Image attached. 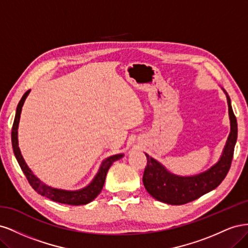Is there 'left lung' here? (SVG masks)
I'll list each match as a JSON object with an SVG mask.
<instances>
[{"label":"left lung","instance_id":"8db88e82","mask_svg":"<svg viewBox=\"0 0 248 248\" xmlns=\"http://www.w3.org/2000/svg\"><path fill=\"white\" fill-rule=\"evenodd\" d=\"M222 91L227 95L231 131L219 160L211 168L198 175L178 176L145 153L148 161L142 177V183L147 191L157 201L170 205H183L215 189L226 178L234 155L238 127L230 97L223 89Z\"/></svg>","mask_w":248,"mask_h":248}]
</instances>
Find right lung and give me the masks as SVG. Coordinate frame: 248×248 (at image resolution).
Segmentation results:
<instances>
[{
  "label": "right lung",
  "mask_w": 248,
  "mask_h": 248,
  "mask_svg": "<svg viewBox=\"0 0 248 248\" xmlns=\"http://www.w3.org/2000/svg\"><path fill=\"white\" fill-rule=\"evenodd\" d=\"M29 90L27 91L24 96L21 97L20 101L18 102V106L16 108V118H14V122L12 126V131H11V140H12V148H13V152L14 155H16V158L19 164V167L21 170L24 171V174L26 175L28 181L31 185L34 190L38 192L39 194L43 197H46L47 199L61 202V204H67V205H72V206H79V205H86L91 202L103 188L104 181H106V177L108 174V170L110 168V166L114 163L116 160L121 159L124 156V154H116L108 157V158L104 159L101 162V166L98 170V172H97L94 179L91 181L89 185L86 187L78 190H65V189H59V188H54V187L48 186L46 183H43L39 178H37L33 171L31 170L28 167V164L26 163L24 157L21 155V152L18 147V124H19V119H20V114H21V109L22 106L26 101V98L28 95L30 94Z\"/></svg>",
  "instance_id": "obj_1"
}]
</instances>
